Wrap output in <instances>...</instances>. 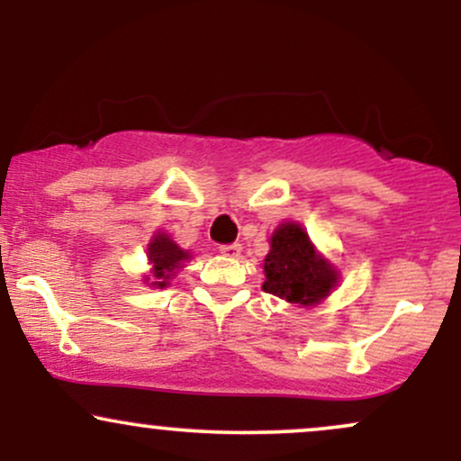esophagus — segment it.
<instances>
[{"label":"esophagus","instance_id":"esophagus-1","mask_svg":"<svg viewBox=\"0 0 461 461\" xmlns=\"http://www.w3.org/2000/svg\"><path fill=\"white\" fill-rule=\"evenodd\" d=\"M240 251H242V247L238 245V242H234V245L221 247V253H223L225 258H238V256H240Z\"/></svg>","mask_w":461,"mask_h":461}]
</instances>
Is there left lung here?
Returning <instances> with one entry per match:
<instances>
[{
  "label": "left lung",
  "instance_id": "obj_1",
  "mask_svg": "<svg viewBox=\"0 0 461 461\" xmlns=\"http://www.w3.org/2000/svg\"><path fill=\"white\" fill-rule=\"evenodd\" d=\"M264 258L262 290L275 297L314 308L336 290L340 271L310 240L305 227L297 221H284L273 231Z\"/></svg>",
  "mask_w": 461,
  "mask_h": 461
}]
</instances>
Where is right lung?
Returning <instances> with one entry per match:
<instances>
[{"label":"right lung","instance_id":"1","mask_svg":"<svg viewBox=\"0 0 461 461\" xmlns=\"http://www.w3.org/2000/svg\"><path fill=\"white\" fill-rule=\"evenodd\" d=\"M190 258H193L190 251L179 247L171 234L158 230L147 245L149 273L142 275V284H147L149 288H167L171 285V279L186 267V262H190Z\"/></svg>","mask_w":461,"mask_h":461}]
</instances>
